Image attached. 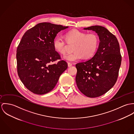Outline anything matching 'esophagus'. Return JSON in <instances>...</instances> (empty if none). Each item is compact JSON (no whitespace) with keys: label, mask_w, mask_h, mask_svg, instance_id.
Segmentation results:
<instances>
[{"label":"esophagus","mask_w":134,"mask_h":134,"mask_svg":"<svg viewBox=\"0 0 134 134\" xmlns=\"http://www.w3.org/2000/svg\"><path fill=\"white\" fill-rule=\"evenodd\" d=\"M72 65V64L71 63H69V62L68 63V67H71Z\"/></svg>","instance_id":"34e87169"}]
</instances>
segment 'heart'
I'll return each mask as SVG.
<instances>
[{
  "label": "heart",
  "instance_id": "1",
  "mask_svg": "<svg viewBox=\"0 0 134 134\" xmlns=\"http://www.w3.org/2000/svg\"><path fill=\"white\" fill-rule=\"evenodd\" d=\"M65 38L68 43H75L72 53L65 54V60L75 62L82 59H89L96 53L99 44L98 35L94 33H88L76 29L70 30L65 34ZM53 45L54 50L59 53L63 54L66 51L65 40L60 36H57L54 39Z\"/></svg>",
  "mask_w": 134,
  "mask_h": 134
}]
</instances>
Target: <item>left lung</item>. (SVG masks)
Segmentation results:
<instances>
[{"instance_id": "obj_1", "label": "left lung", "mask_w": 134, "mask_h": 134, "mask_svg": "<svg viewBox=\"0 0 134 134\" xmlns=\"http://www.w3.org/2000/svg\"><path fill=\"white\" fill-rule=\"evenodd\" d=\"M97 33L100 43L93 57L75 65V81L80 91L89 98L100 97L115 84L121 64L120 46L116 37L105 27L84 28Z\"/></svg>"}]
</instances>
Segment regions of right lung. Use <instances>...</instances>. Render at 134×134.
Listing matches in <instances>:
<instances>
[{
  "label": "right lung",
  "mask_w": 134,
  "mask_h": 134,
  "mask_svg": "<svg viewBox=\"0 0 134 134\" xmlns=\"http://www.w3.org/2000/svg\"><path fill=\"white\" fill-rule=\"evenodd\" d=\"M68 27L50 23L38 24L26 32L17 49L18 76L31 92L47 93L54 88L68 65L54 50L53 42L57 34Z\"/></svg>",
  "instance_id": "add662e5"
}]
</instances>
